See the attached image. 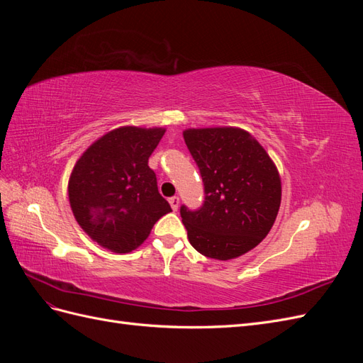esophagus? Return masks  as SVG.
Here are the masks:
<instances>
[{
	"label": "esophagus",
	"mask_w": 363,
	"mask_h": 363,
	"mask_svg": "<svg viewBox=\"0 0 363 363\" xmlns=\"http://www.w3.org/2000/svg\"><path fill=\"white\" fill-rule=\"evenodd\" d=\"M169 204H171V207H172V211H177L179 204H180V199H179V196H171V199H169Z\"/></svg>",
	"instance_id": "1"
}]
</instances>
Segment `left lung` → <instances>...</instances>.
Instances as JSON below:
<instances>
[{"instance_id": "obj_1", "label": "left lung", "mask_w": 363, "mask_h": 363, "mask_svg": "<svg viewBox=\"0 0 363 363\" xmlns=\"http://www.w3.org/2000/svg\"><path fill=\"white\" fill-rule=\"evenodd\" d=\"M183 138L204 186L199 208L180 207L189 242L211 259L245 255L262 242L277 218V168L259 142L240 128H194Z\"/></svg>"}]
</instances>
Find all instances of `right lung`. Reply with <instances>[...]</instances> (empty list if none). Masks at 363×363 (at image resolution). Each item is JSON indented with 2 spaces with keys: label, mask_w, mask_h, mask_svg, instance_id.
<instances>
[{
  "label": "right lung",
  "mask_w": 363,
  "mask_h": 363,
  "mask_svg": "<svg viewBox=\"0 0 363 363\" xmlns=\"http://www.w3.org/2000/svg\"><path fill=\"white\" fill-rule=\"evenodd\" d=\"M163 135V128L121 127L98 139L75 163L68 186L72 213L100 245L115 252L135 250L157 219L171 212L148 167Z\"/></svg>",
  "instance_id": "right-lung-1"
}]
</instances>
